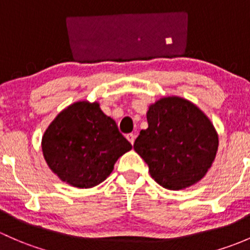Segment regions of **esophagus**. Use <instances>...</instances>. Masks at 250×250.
Instances as JSON below:
<instances>
[{"instance_id":"34e87169","label":"esophagus","mask_w":250,"mask_h":250,"mask_svg":"<svg viewBox=\"0 0 250 250\" xmlns=\"http://www.w3.org/2000/svg\"><path fill=\"white\" fill-rule=\"evenodd\" d=\"M126 138H127V141L130 142L131 144H133V142H135V138L136 136L133 135V133H128V135H126Z\"/></svg>"}]
</instances>
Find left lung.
I'll list each match as a JSON object with an SVG mask.
<instances>
[{"instance_id": "8db88e82", "label": "left lung", "mask_w": 250, "mask_h": 250, "mask_svg": "<svg viewBox=\"0 0 250 250\" xmlns=\"http://www.w3.org/2000/svg\"><path fill=\"white\" fill-rule=\"evenodd\" d=\"M148 128L133 149L158 184L169 190L194 185L205 177L218 150V135L207 115L182 97H164L146 112Z\"/></svg>"}]
</instances>
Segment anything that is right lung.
<instances>
[{
  "mask_svg": "<svg viewBox=\"0 0 250 250\" xmlns=\"http://www.w3.org/2000/svg\"><path fill=\"white\" fill-rule=\"evenodd\" d=\"M132 146L97 102H76L51 122L42 150L51 171L76 188H92L112 173Z\"/></svg>",
  "mask_w": 250,
  "mask_h": 250,
  "instance_id": "add662e5",
  "label": "right lung"
}]
</instances>
